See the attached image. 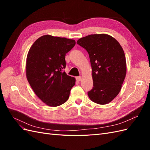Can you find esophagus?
I'll return each mask as SVG.
<instances>
[{"label":"esophagus","mask_w":150,"mask_h":150,"mask_svg":"<svg viewBox=\"0 0 150 150\" xmlns=\"http://www.w3.org/2000/svg\"><path fill=\"white\" fill-rule=\"evenodd\" d=\"M76 80L78 81H81V76L76 77Z\"/></svg>","instance_id":"1"}]
</instances>
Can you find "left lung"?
Here are the masks:
<instances>
[{
    "label": "left lung",
    "mask_w": 150,
    "mask_h": 150,
    "mask_svg": "<svg viewBox=\"0 0 150 150\" xmlns=\"http://www.w3.org/2000/svg\"><path fill=\"white\" fill-rule=\"evenodd\" d=\"M89 54L92 68L93 88L88 92L93 102L106 104L120 92L126 74L125 52L112 36L91 34L77 41Z\"/></svg>",
    "instance_id": "8db88e82"
}]
</instances>
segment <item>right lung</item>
<instances>
[{
  "instance_id": "right-lung-1",
  "label": "right lung",
  "mask_w": 150,
  "mask_h": 150,
  "mask_svg": "<svg viewBox=\"0 0 150 150\" xmlns=\"http://www.w3.org/2000/svg\"><path fill=\"white\" fill-rule=\"evenodd\" d=\"M76 44L75 40L44 35L32 45L26 59V77L37 96L46 105L60 106L69 97L76 84L74 77L62 69L65 56Z\"/></svg>"
}]
</instances>
